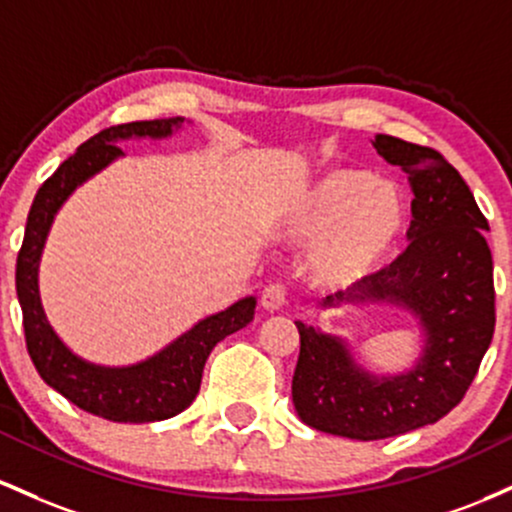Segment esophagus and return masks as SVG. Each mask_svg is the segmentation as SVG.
Returning a JSON list of instances; mask_svg holds the SVG:
<instances>
[{
    "label": "esophagus",
    "mask_w": 512,
    "mask_h": 512,
    "mask_svg": "<svg viewBox=\"0 0 512 512\" xmlns=\"http://www.w3.org/2000/svg\"><path fill=\"white\" fill-rule=\"evenodd\" d=\"M287 302V292L283 285H268L266 290L261 292V307L266 309V312H278V309H283Z\"/></svg>",
    "instance_id": "esophagus-1"
}]
</instances>
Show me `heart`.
I'll return each instance as SVG.
<instances>
[{
  "label": "heart",
  "instance_id": "heart-1",
  "mask_svg": "<svg viewBox=\"0 0 512 512\" xmlns=\"http://www.w3.org/2000/svg\"><path fill=\"white\" fill-rule=\"evenodd\" d=\"M411 203L375 171L333 166L312 176L280 203L273 234L287 246H309V283L348 292L384 271L404 244Z\"/></svg>",
  "mask_w": 512,
  "mask_h": 512
}]
</instances>
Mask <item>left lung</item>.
Masks as SVG:
<instances>
[{
	"instance_id": "left-lung-1",
	"label": "left lung",
	"mask_w": 512,
	"mask_h": 512,
	"mask_svg": "<svg viewBox=\"0 0 512 512\" xmlns=\"http://www.w3.org/2000/svg\"><path fill=\"white\" fill-rule=\"evenodd\" d=\"M372 147L409 174V249L348 295L324 300L392 304L416 317L423 348L409 370L375 375L348 341L295 321L300 358L292 404L309 428L350 440H382L440 421L467 394L496 326L488 229L459 171L430 147L375 135Z\"/></svg>"
}]
</instances>
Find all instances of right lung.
<instances>
[{"mask_svg": "<svg viewBox=\"0 0 512 512\" xmlns=\"http://www.w3.org/2000/svg\"><path fill=\"white\" fill-rule=\"evenodd\" d=\"M183 123L186 118L140 120V123L113 125L86 140L38 188L28 212L24 244L16 258V295L24 312L26 348L38 375L74 406L116 423L164 421L188 409L200 389L210 350L229 333L244 329L256 312V297H244L232 307L200 319L159 353L123 367L96 365L79 358L65 346L45 317L38 287L40 258L55 215L65 200L84 181L123 157L118 142L145 140V137L164 140L181 130Z\"/></svg>", "mask_w": 512, "mask_h": 512, "instance_id": "add662e5", "label": "right lung"}]
</instances>
